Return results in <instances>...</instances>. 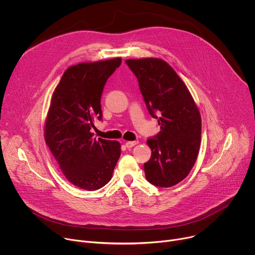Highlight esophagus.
I'll return each mask as SVG.
<instances>
[{
  "mask_svg": "<svg viewBox=\"0 0 255 255\" xmlns=\"http://www.w3.org/2000/svg\"><path fill=\"white\" fill-rule=\"evenodd\" d=\"M138 142L137 141H127L126 143H125V146L127 147V148H131V147H133L134 145H136Z\"/></svg>",
  "mask_w": 255,
  "mask_h": 255,
  "instance_id": "esophagus-1",
  "label": "esophagus"
}]
</instances>
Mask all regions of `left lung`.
I'll return each mask as SVG.
<instances>
[{"instance_id": "left-lung-1", "label": "left lung", "mask_w": 255, "mask_h": 255, "mask_svg": "<svg viewBox=\"0 0 255 255\" xmlns=\"http://www.w3.org/2000/svg\"><path fill=\"white\" fill-rule=\"evenodd\" d=\"M145 105L160 131L149 137L150 159L144 163L150 184L169 188L187 177L198 157L202 122L188 88L162 59H127Z\"/></svg>"}]
</instances>
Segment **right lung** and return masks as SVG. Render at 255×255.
Segmentation results:
<instances>
[{"label": "right lung", "mask_w": 255, "mask_h": 255, "mask_svg": "<svg viewBox=\"0 0 255 255\" xmlns=\"http://www.w3.org/2000/svg\"><path fill=\"white\" fill-rule=\"evenodd\" d=\"M121 58L68 67L51 99L45 141L64 176L81 189L96 191L110 181L121 154L117 141L96 139L92 128L102 121L104 87Z\"/></svg>", "instance_id": "1"}]
</instances>
